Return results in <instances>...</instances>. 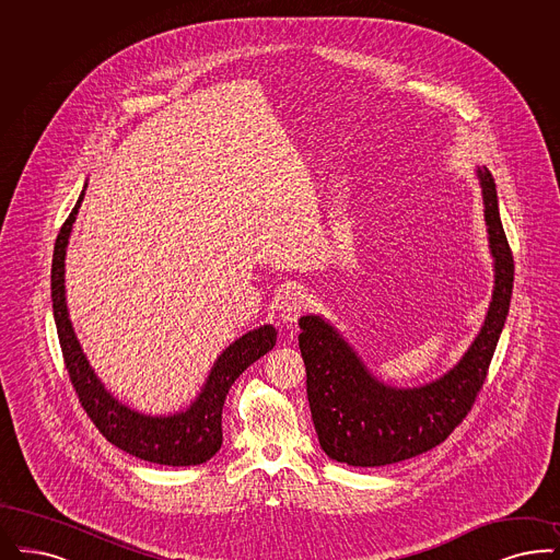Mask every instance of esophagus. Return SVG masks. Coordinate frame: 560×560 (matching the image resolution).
I'll list each match as a JSON object with an SVG mask.
<instances>
[{
  "instance_id": "34e87169",
  "label": "esophagus",
  "mask_w": 560,
  "mask_h": 560,
  "mask_svg": "<svg viewBox=\"0 0 560 560\" xmlns=\"http://www.w3.org/2000/svg\"><path fill=\"white\" fill-rule=\"evenodd\" d=\"M310 307V296L305 290L289 289L278 301V313L284 322H296Z\"/></svg>"
}]
</instances>
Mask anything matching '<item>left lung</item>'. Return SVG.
I'll return each instance as SVG.
<instances>
[{
  "instance_id": "8db88e82",
  "label": "left lung",
  "mask_w": 560,
  "mask_h": 560,
  "mask_svg": "<svg viewBox=\"0 0 560 560\" xmlns=\"http://www.w3.org/2000/svg\"><path fill=\"white\" fill-rule=\"evenodd\" d=\"M477 176L497 282L481 331L451 372L413 390L390 388L365 370L322 317L305 315L299 322L313 425L324 453L338 463L382 467L423 455L453 434L476 402L509 315L515 276L498 213L497 183L488 167H479Z\"/></svg>"
}]
</instances>
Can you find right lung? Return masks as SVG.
<instances>
[{
  "instance_id": "right-lung-1",
  "label": "right lung",
  "mask_w": 560,
  "mask_h": 560,
  "mask_svg": "<svg viewBox=\"0 0 560 560\" xmlns=\"http://www.w3.org/2000/svg\"><path fill=\"white\" fill-rule=\"evenodd\" d=\"M84 190L70 215L60 229L51 264V303L58 338L62 347L63 363L70 375L72 388L77 390L84 413L95 423L107 442L118 446L128 455L143 458L158 465L188 467L201 465L215 455L222 446V409L234 380L255 363L259 357L273 349L276 330L264 326L245 334L222 352L209 373L208 384L199 398L185 413L170 417H149L130 411L120 405L89 368L81 345L68 319L63 296V257L68 236L83 201Z\"/></svg>"
}]
</instances>
